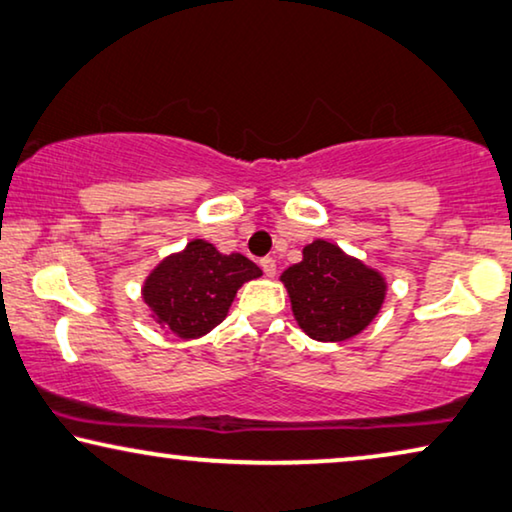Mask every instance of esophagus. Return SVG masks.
<instances>
[{
	"label": "esophagus",
	"mask_w": 512,
	"mask_h": 512,
	"mask_svg": "<svg viewBox=\"0 0 512 512\" xmlns=\"http://www.w3.org/2000/svg\"><path fill=\"white\" fill-rule=\"evenodd\" d=\"M261 268H263V272L268 274V277H274V274H277V263H274V258H261Z\"/></svg>",
	"instance_id": "1"
}]
</instances>
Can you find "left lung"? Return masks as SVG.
I'll return each instance as SVG.
<instances>
[{"label":"left lung","instance_id":"1","mask_svg":"<svg viewBox=\"0 0 512 512\" xmlns=\"http://www.w3.org/2000/svg\"><path fill=\"white\" fill-rule=\"evenodd\" d=\"M295 321L316 342H346L360 335L381 311L383 274L337 244L314 240L302 261L281 274Z\"/></svg>","mask_w":512,"mask_h":512}]
</instances>
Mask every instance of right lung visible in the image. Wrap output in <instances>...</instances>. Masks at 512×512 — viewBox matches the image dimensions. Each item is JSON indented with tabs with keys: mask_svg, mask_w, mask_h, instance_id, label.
<instances>
[{
	"mask_svg": "<svg viewBox=\"0 0 512 512\" xmlns=\"http://www.w3.org/2000/svg\"><path fill=\"white\" fill-rule=\"evenodd\" d=\"M261 274L247 256H226L210 242L191 240L147 274L143 300L161 328L180 339H198L224 321L244 281Z\"/></svg>",
	"mask_w": 512,
	"mask_h": 512,
	"instance_id": "1",
	"label": "right lung"
}]
</instances>
